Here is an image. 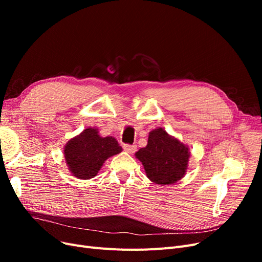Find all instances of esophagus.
<instances>
[{"label": "esophagus", "instance_id": "34e87169", "mask_svg": "<svg viewBox=\"0 0 262 262\" xmlns=\"http://www.w3.org/2000/svg\"><path fill=\"white\" fill-rule=\"evenodd\" d=\"M123 149L125 150V152H128L130 154L134 153L137 150V145H130V144H124L123 145Z\"/></svg>", "mask_w": 262, "mask_h": 262}]
</instances>
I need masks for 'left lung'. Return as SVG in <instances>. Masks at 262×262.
Masks as SVG:
<instances>
[{
    "label": "left lung",
    "instance_id": "8db88e82",
    "mask_svg": "<svg viewBox=\"0 0 262 262\" xmlns=\"http://www.w3.org/2000/svg\"><path fill=\"white\" fill-rule=\"evenodd\" d=\"M136 157L143 165L150 181L168 186L186 175L190 149L163 128H157L148 133L147 145L140 148Z\"/></svg>",
    "mask_w": 262,
    "mask_h": 262
}]
</instances>
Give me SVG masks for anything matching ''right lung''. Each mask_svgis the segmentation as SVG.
Here are the masks:
<instances>
[{
	"instance_id": "1",
	"label": "right lung",
	"mask_w": 262,
	"mask_h": 262,
	"mask_svg": "<svg viewBox=\"0 0 262 262\" xmlns=\"http://www.w3.org/2000/svg\"><path fill=\"white\" fill-rule=\"evenodd\" d=\"M121 150L122 147L114 137L102 138L97 128H87L68 141L63 154L70 172L86 180L96 176L106 160Z\"/></svg>"
}]
</instances>
